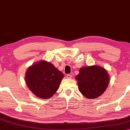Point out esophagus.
I'll use <instances>...</instances> for the list:
<instances>
[{
	"instance_id": "obj_1",
	"label": "esophagus",
	"mask_w": 130,
	"mask_h": 130,
	"mask_svg": "<svg viewBox=\"0 0 130 130\" xmlns=\"http://www.w3.org/2000/svg\"><path fill=\"white\" fill-rule=\"evenodd\" d=\"M66 77H67V78H68V79H71V77H72V75H70V74H67L66 75Z\"/></svg>"
}]
</instances>
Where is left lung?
<instances>
[{
  "mask_svg": "<svg viewBox=\"0 0 130 130\" xmlns=\"http://www.w3.org/2000/svg\"><path fill=\"white\" fill-rule=\"evenodd\" d=\"M76 79L79 91L83 96L88 99H95L105 91L110 78L104 68L95 65L81 68Z\"/></svg>",
  "mask_w": 130,
  "mask_h": 130,
  "instance_id": "left-lung-1",
  "label": "left lung"
}]
</instances>
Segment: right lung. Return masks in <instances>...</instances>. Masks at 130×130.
<instances>
[{"instance_id":"1","label":"right lung","mask_w":130,"mask_h":130,"mask_svg":"<svg viewBox=\"0 0 130 130\" xmlns=\"http://www.w3.org/2000/svg\"><path fill=\"white\" fill-rule=\"evenodd\" d=\"M64 75L52 63L41 60L29 67L26 82L31 91L40 99L50 98L58 90Z\"/></svg>"}]
</instances>
